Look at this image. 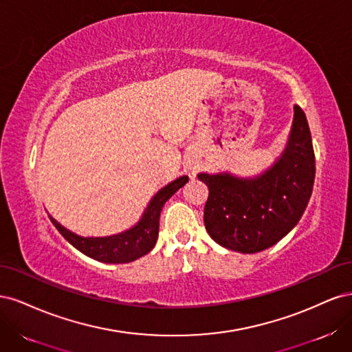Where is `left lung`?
<instances>
[{
	"instance_id": "1",
	"label": "left lung",
	"mask_w": 352,
	"mask_h": 352,
	"mask_svg": "<svg viewBox=\"0 0 352 352\" xmlns=\"http://www.w3.org/2000/svg\"><path fill=\"white\" fill-rule=\"evenodd\" d=\"M316 160L310 127L294 105L289 138L280 157L261 175L198 173L208 186L204 225L211 239L242 254L267 250L300 221L310 201Z\"/></svg>"
}]
</instances>
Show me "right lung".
I'll list each match as a JSON object with an SVG mask.
<instances>
[{
    "label": "right lung",
    "instance_id": "right-lung-1",
    "mask_svg": "<svg viewBox=\"0 0 352 352\" xmlns=\"http://www.w3.org/2000/svg\"><path fill=\"white\" fill-rule=\"evenodd\" d=\"M188 180V176H180L175 179L173 182H170L164 188L160 189L151 198L150 204L146 206L140 221L131 229L117 233V235L85 238L70 232L65 226H61L60 223L51 216L50 220L61 233L63 238L69 243H72L74 248L79 250L82 254L88 255V257L109 264L131 263L142 257V255L148 254L154 248L158 238L160 212H162L166 201L175 192H177Z\"/></svg>",
    "mask_w": 352,
    "mask_h": 352
}]
</instances>
